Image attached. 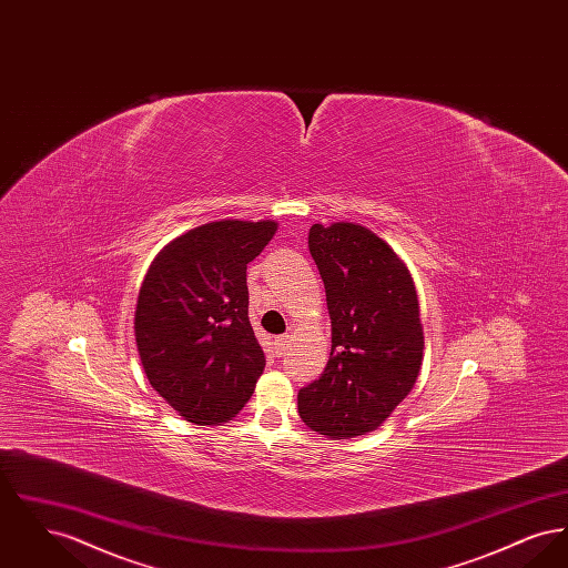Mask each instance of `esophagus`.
<instances>
[{"mask_svg": "<svg viewBox=\"0 0 568 568\" xmlns=\"http://www.w3.org/2000/svg\"><path fill=\"white\" fill-rule=\"evenodd\" d=\"M287 345H290V336H287V334L274 338V349H276L278 355H283V353L287 352Z\"/></svg>", "mask_w": 568, "mask_h": 568, "instance_id": "obj_1", "label": "esophagus"}]
</instances>
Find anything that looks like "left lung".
<instances>
[{
  "label": "left lung",
  "mask_w": 568,
  "mask_h": 568,
  "mask_svg": "<svg viewBox=\"0 0 568 568\" xmlns=\"http://www.w3.org/2000/svg\"><path fill=\"white\" fill-rule=\"evenodd\" d=\"M308 251L324 278L332 349L324 375L297 392V413L329 438L373 433L422 368L424 327L410 272L357 223H315Z\"/></svg>",
  "instance_id": "1"
}]
</instances>
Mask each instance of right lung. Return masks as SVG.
<instances>
[{
    "label": "right lung",
    "mask_w": 568,
    "mask_h": 568,
    "mask_svg": "<svg viewBox=\"0 0 568 568\" xmlns=\"http://www.w3.org/2000/svg\"><path fill=\"white\" fill-rule=\"evenodd\" d=\"M274 232L268 219L204 223L165 244L142 281L134 317L142 368L191 424L236 417L264 373L248 322L246 264Z\"/></svg>",
    "instance_id": "add662e5"
}]
</instances>
